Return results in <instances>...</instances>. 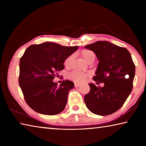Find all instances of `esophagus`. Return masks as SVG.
Returning <instances> with one entry per match:
<instances>
[{"label":"esophagus","mask_w":146,"mask_h":146,"mask_svg":"<svg viewBox=\"0 0 146 146\" xmlns=\"http://www.w3.org/2000/svg\"><path fill=\"white\" fill-rule=\"evenodd\" d=\"M80 86V84H78V83H75V88H78L79 86Z\"/></svg>","instance_id":"1"}]
</instances>
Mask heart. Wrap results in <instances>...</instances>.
I'll return each mask as SVG.
<instances>
[{"label": "heart", "mask_w": 146, "mask_h": 146, "mask_svg": "<svg viewBox=\"0 0 146 146\" xmlns=\"http://www.w3.org/2000/svg\"><path fill=\"white\" fill-rule=\"evenodd\" d=\"M81 55H82V57L84 58V60L86 61H87L88 62H90L91 60H95V54L92 51L89 50V49H83V50L81 51ZM73 58L74 55H73V54L68 56V57L66 58V60H64V66L67 68H70L71 65H72ZM88 77V73L79 72V71H73L69 74L68 75V78H70V80H73L75 82H84Z\"/></svg>", "instance_id": "b5f03b06"}]
</instances>
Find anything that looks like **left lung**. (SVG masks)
Instances as JSON below:
<instances>
[{
    "instance_id": "1",
    "label": "left lung",
    "mask_w": 146,
    "mask_h": 146,
    "mask_svg": "<svg viewBox=\"0 0 146 146\" xmlns=\"http://www.w3.org/2000/svg\"><path fill=\"white\" fill-rule=\"evenodd\" d=\"M85 48L93 51L99 60L93 80L98 85L104 84L102 88L89 84L90 91L84 97L86 106L94 114L111 115L122 107L131 92L135 64L126 48L107 41H97Z\"/></svg>"
}]
</instances>
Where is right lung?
<instances>
[{"mask_svg":"<svg viewBox=\"0 0 146 146\" xmlns=\"http://www.w3.org/2000/svg\"><path fill=\"white\" fill-rule=\"evenodd\" d=\"M78 48L48 42L26 49L20 60L19 83L24 100L35 111L55 115L64 110L74 83L63 80L58 86L53 80L64 68L66 58Z\"/></svg>","mask_w":146,"mask_h":146,"instance_id":"add662e5","label":"right lung"}]
</instances>
